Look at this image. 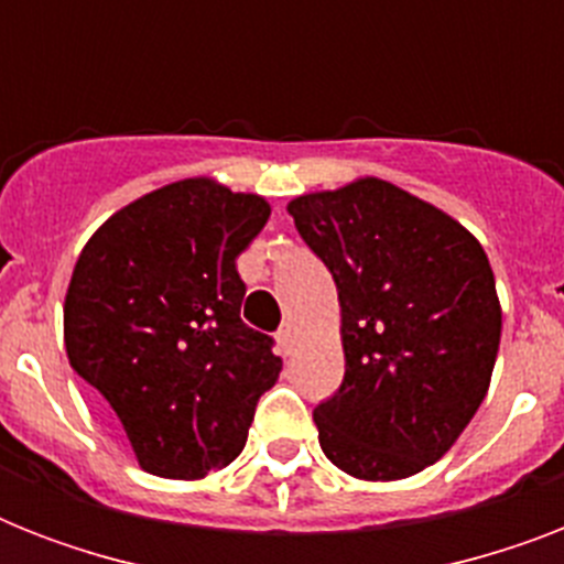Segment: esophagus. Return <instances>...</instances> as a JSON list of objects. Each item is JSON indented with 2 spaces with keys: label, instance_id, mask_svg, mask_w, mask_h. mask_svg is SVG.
Here are the masks:
<instances>
[{
  "label": "esophagus",
  "instance_id": "esophagus-1",
  "mask_svg": "<svg viewBox=\"0 0 564 564\" xmlns=\"http://www.w3.org/2000/svg\"><path fill=\"white\" fill-rule=\"evenodd\" d=\"M278 345H281V354L286 357V354L292 351V345H295V327L283 325L281 330H278Z\"/></svg>",
  "mask_w": 564,
  "mask_h": 564
}]
</instances>
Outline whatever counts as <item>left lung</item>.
<instances>
[{
  "label": "left lung",
  "instance_id": "obj_1",
  "mask_svg": "<svg viewBox=\"0 0 564 564\" xmlns=\"http://www.w3.org/2000/svg\"><path fill=\"white\" fill-rule=\"evenodd\" d=\"M301 239L330 269L345 380L313 410L318 445L357 480L424 471L489 392L500 301L471 230L380 178L292 198Z\"/></svg>",
  "mask_w": 564,
  "mask_h": 564
}]
</instances>
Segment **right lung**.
Returning <instances> with one entry per match:
<instances>
[{
  "label": "right lung",
  "mask_w": 564,
  "mask_h": 564,
  "mask_svg": "<svg viewBox=\"0 0 564 564\" xmlns=\"http://www.w3.org/2000/svg\"><path fill=\"white\" fill-rule=\"evenodd\" d=\"M269 213L263 195L184 178L113 213L75 260L66 357L154 477L202 480L234 463L281 375L272 339L239 318L237 257Z\"/></svg>",
  "instance_id": "obj_1"
}]
</instances>
